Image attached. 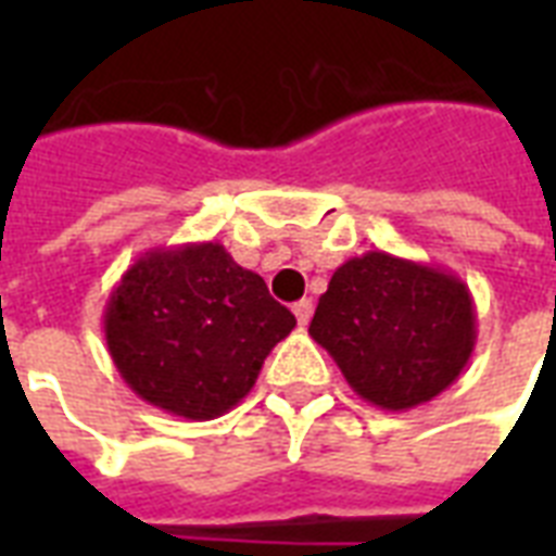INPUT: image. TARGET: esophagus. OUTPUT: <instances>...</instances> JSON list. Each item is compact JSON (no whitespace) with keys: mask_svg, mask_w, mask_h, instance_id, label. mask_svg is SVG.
I'll return each mask as SVG.
<instances>
[{"mask_svg":"<svg viewBox=\"0 0 556 556\" xmlns=\"http://www.w3.org/2000/svg\"><path fill=\"white\" fill-rule=\"evenodd\" d=\"M294 314H296V323H300V326H308V320H312V314H314L312 300L305 296V300L294 303Z\"/></svg>","mask_w":556,"mask_h":556,"instance_id":"1","label":"esophagus"}]
</instances>
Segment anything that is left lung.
I'll return each mask as SVG.
<instances>
[{
  "mask_svg": "<svg viewBox=\"0 0 556 556\" xmlns=\"http://www.w3.org/2000/svg\"><path fill=\"white\" fill-rule=\"evenodd\" d=\"M308 334L364 401L406 413L465 371L476 305L453 270L369 251L331 274Z\"/></svg>",
  "mask_w": 556,
  "mask_h": 556,
  "instance_id": "1",
  "label": "left lung"
}]
</instances>
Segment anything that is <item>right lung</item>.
I'll list each match as a JSON object with an SVG mask.
<instances>
[{
  "label": "right lung",
  "mask_w": 556,
  "mask_h": 556,
  "mask_svg": "<svg viewBox=\"0 0 556 556\" xmlns=\"http://www.w3.org/2000/svg\"><path fill=\"white\" fill-rule=\"evenodd\" d=\"M294 326L265 279L236 265L218 242L150 248L103 308L121 378L147 404L190 421L233 409Z\"/></svg>",
  "instance_id": "1"
}]
</instances>
